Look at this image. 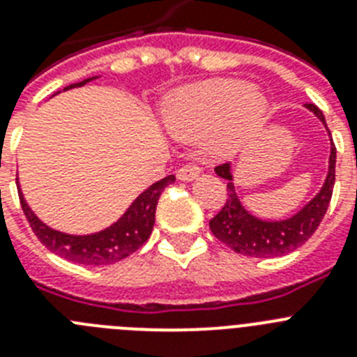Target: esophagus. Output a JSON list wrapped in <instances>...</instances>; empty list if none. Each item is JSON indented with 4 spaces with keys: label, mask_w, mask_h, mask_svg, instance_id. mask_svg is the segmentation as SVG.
<instances>
[{
    "label": "esophagus",
    "mask_w": 357,
    "mask_h": 357,
    "mask_svg": "<svg viewBox=\"0 0 357 357\" xmlns=\"http://www.w3.org/2000/svg\"><path fill=\"white\" fill-rule=\"evenodd\" d=\"M200 175V167L197 164H184V166L176 172V176L181 181H195Z\"/></svg>",
    "instance_id": "1"
}]
</instances>
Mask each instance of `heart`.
<instances>
[{
    "mask_svg": "<svg viewBox=\"0 0 357 357\" xmlns=\"http://www.w3.org/2000/svg\"><path fill=\"white\" fill-rule=\"evenodd\" d=\"M267 99L248 83L211 79L175 91L164 106V121L181 137H204L215 132L213 142L225 151L238 146L261 124Z\"/></svg>",
    "mask_w": 357,
    "mask_h": 357,
    "instance_id": "obj_1",
    "label": "heart"
}]
</instances>
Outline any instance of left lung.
<instances>
[{
    "label": "left lung",
    "instance_id": "left-lung-1",
    "mask_svg": "<svg viewBox=\"0 0 357 357\" xmlns=\"http://www.w3.org/2000/svg\"><path fill=\"white\" fill-rule=\"evenodd\" d=\"M305 108H309L327 128L324 114L318 106L307 102ZM215 172L216 175L227 181V199H225L224 208L209 220L211 233L225 245H229L234 252H240L243 257H283L303 245L318 229L319 222L324 220L332 199L334 181H336V146L331 139V158H328V173L324 188L305 208L300 209L287 220L267 222L252 216L236 197L231 164H220L215 167Z\"/></svg>",
    "mask_w": 357,
    "mask_h": 357
}]
</instances>
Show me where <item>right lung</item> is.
Instances as JSON below:
<instances>
[{
  "label": "right lung",
  "mask_w": 357,
  "mask_h": 357,
  "mask_svg": "<svg viewBox=\"0 0 357 357\" xmlns=\"http://www.w3.org/2000/svg\"><path fill=\"white\" fill-rule=\"evenodd\" d=\"M91 79L96 77L70 84L65 90L83 86ZM172 182H175V175H167L164 176L162 181L151 184L148 190L142 191L133 200L128 211L115 224L99 231V233L83 234V236L61 233V231L52 229L47 224H43L38 216L33 215L32 209L29 208V204L23 199V193H21L20 188H17V193H20L21 208H23V213H25L33 234L38 236L39 242L48 251L56 252L57 257L65 258L68 261L81 264V266H109V264H115V261L130 257L137 249H141L144 245V242L153 231L155 209H157L158 197L164 191V188L172 184Z\"/></svg>",
  "instance_id": "right-lung-1"
}]
</instances>
